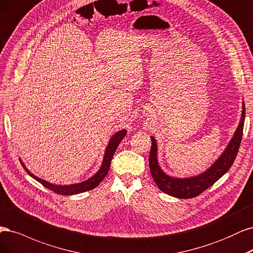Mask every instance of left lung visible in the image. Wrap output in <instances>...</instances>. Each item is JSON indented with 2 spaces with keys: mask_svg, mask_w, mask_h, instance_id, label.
<instances>
[{
  "mask_svg": "<svg viewBox=\"0 0 253 253\" xmlns=\"http://www.w3.org/2000/svg\"><path fill=\"white\" fill-rule=\"evenodd\" d=\"M244 121H245V104L243 103V110L240 125L227 146L224 153L216 160L214 164L205 172L200 175L189 178H175L167 175L163 172L160 168L157 154V142L154 137L151 136V149L149 154V168L154 182L159 186V188L169 195L178 199H191L200 195L202 192L212 186L219 177H222L229 168L232 166L233 162L239 152V148L243 136Z\"/></svg>",
  "mask_w": 253,
  "mask_h": 253,
  "instance_id": "1",
  "label": "left lung"
}]
</instances>
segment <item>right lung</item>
<instances>
[{"mask_svg":"<svg viewBox=\"0 0 253 253\" xmlns=\"http://www.w3.org/2000/svg\"><path fill=\"white\" fill-rule=\"evenodd\" d=\"M126 130H120L119 132H117L115 135H112V137L110 138V141L108 143L107 148H106L105 151V156H104V160H103V164L100 168V170L92 176L89 178V180L79 183V184H73V185H66V186H61V185H54L51 183H48L42 178H40L38 176H36L35 174H32L30 171L25 168L23 163H21L22 166L24 167V169L26 170V172L31 176L34 177L35 180H37L39 183L42 184L43 186H45L46 188H48L49 190L58 193V194H62V195H71V194H77V193H82L88 190H91L93 188H95L96 186H99V184L104 180V177L107 175L108 170L110 168V164H111V160L113 154H115L119 144L121 143V141L123 140L124 136L126 135Z\"/></svg>","mask_w":253,"mask_h":253,"instance_id":"add662e5","label":"right lung"}]
</instances>
